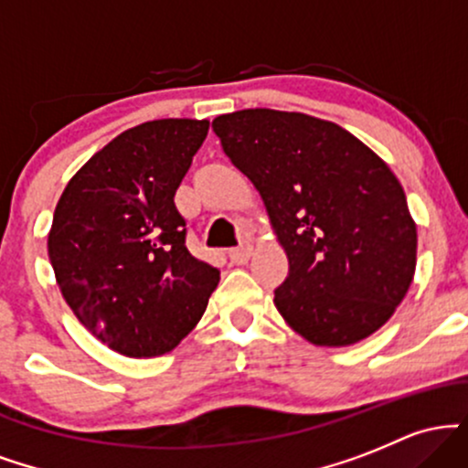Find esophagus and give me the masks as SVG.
<instances>
[{"instance_id":"1","label":"esophagus","mask_w":468,"mask_h":468,"mask_svg":"<svg viewBox=\"0 0 468 468\" xmlns=\"http://www.w3.org/2000/svg\"><path fill=\"white\" fill-rule=\"evenodd\" d=\"M229 257L233 264H239V266L246 264V261L250 260V246H238V249H230Z\"/></svg>"}]
</instances>
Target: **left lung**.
<instances>
[{
	"label": "left lung",
	"instance_id": "obj_1",
	"mask_svg": "<svg viewBox=\"0 0 468 468\" xmlns=\"http://www.w3.org/2000/svg\"><path fill=\"white\" fill-rule=\"evenodd\" d=\"M213 132L286 249L275 305L288 325L327 347L378 330L411 286L418 244L389 166L343 127L299 112H233Z\"/></svg>",
	"mask_w": 468,
	"mask_h": 468
}]
</instances>
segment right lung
Returning a JSON list of instances; mask_svg holds the SVG:
<instances>
[{
	"label": "right lung",
	"mask_w": 468,
	"mask_h": 468,
	"mask_svg": "<svg viewBox=\"0 0 468 468\" xmlns=\"http://www.w3.org/2000/svg\"><path fill=\"white\" fill-rule=\"evenodd\" d=\"M208 122L163 118L122 132L68 182L48 235L77 319L132 358L174 350L207 310L216 266L186 249L174 196Z\"/></svg>",
	"instance_id": "1"
}]
</instances>
